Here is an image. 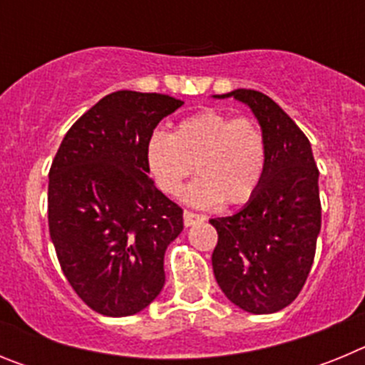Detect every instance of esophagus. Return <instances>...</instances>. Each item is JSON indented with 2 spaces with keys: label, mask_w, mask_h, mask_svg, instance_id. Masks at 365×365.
I'll list each match as a JSON object with an SVG mask.
<instances>
[{
  "label": "esophagus",
  "mask_w": 365,
  "mask_h": 365,
  "mask_svg": "<svg viewBox=\"0 0 365 365\" xmlns=\"http://www.w3.org/2000/svg\"><path fill=\"white\" fill-rule=\"evenodd\" d=\"M182 217H185V225H186V227H192V225H197V222L205 221V215L195 214V212H190V210H185Z\"/></svg>",
  "instance_id": "34e87169"
}]
</instances>
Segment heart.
<instances>
[{"mask_svg":"<svg viewBox=\"0 0 365 365\" xmlns=\"http://www.w3.org/2000/svg\"><path fill=\"white\" fill-rule=\"evenodd\" d=\"M146 164L166 195H179L195 166L199 180L185 193L186 201L245 205L265 175L267 137L256 118L202 108L180 118L172 133L155 130L146 143Z\"/></svg>","mask_w":365,"mask_h":365,"instance_id":"obj_1","label":"heart"}]
</instances>
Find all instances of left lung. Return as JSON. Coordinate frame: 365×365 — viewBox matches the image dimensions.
Instances as JSON below:
<instances>
[{
	"instance_id": "obj_1",
	"label": "left lung",
	"mask_w": 365,
	"mask_h": 365,
	"mask_svg": "<svg viewBox=\"0 0 365 365\" xmlns=\"http://www.w3.org/2000/svg\"><path fill=\"white\" fill-rule=\"evenodd\" d=\"M217 96L252 109L267 137V168L245 208L210 219L214 276L237 307L270 314L294 302L311 272L322 227L318 168L309 138L272 98L254 89Z\"/></svg>"
}]
</instances>
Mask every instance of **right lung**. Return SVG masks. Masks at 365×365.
<instances>
[{
	"label": "right lung",
	"mask_w": 365,
	"mask_h": 365,
	"mask_svg": "<svg viewBox=\"0 0 365 365\" xmlns=\"http://www.w3.org/2000/svg\"><path fill=\"white\" fill-rule=\"evenodd\" d=\"M182 100L117 91L71 125L49 170V234L67 282L104 316H131L164 285L182 208L155 188L146 143Z\"/></svg>",
	"instance_id": "1"
}]
</instances>
